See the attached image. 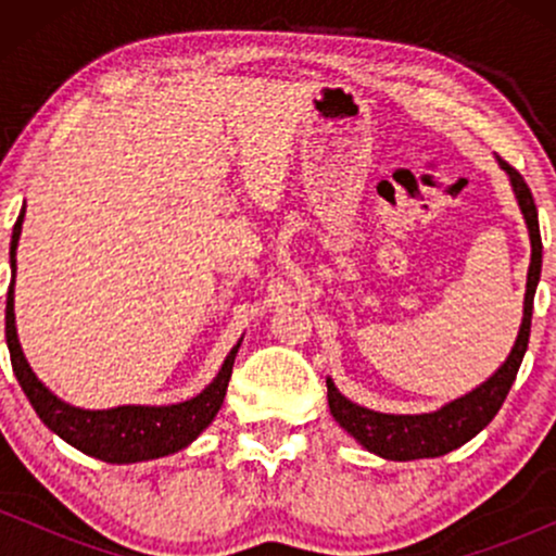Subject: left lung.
<instances>
[{
	"mask_svg": "<svg viewBox=\"0 0 556 556\" xmlns=\"http://www.w3.org/2000/svg\"><path fill=\"white\" fill-rule=\"evenodd\" d=\"M502 169L507 172L513 180L515 195L526 216L528 232H531V269H528L526 285V308H522L520 334L515 340L513 353L504 361V366L483 381L481 387L473 389L465 397L450 402L442 410L424 413V416H387V413L368 410V407L355 405L348 397L337 392V387L327 379L329 387V407L331 416L344 431L353 433L368 452L387 457V460H420V457H442L446 452L457 450L465 442L476 437L491 424V418L500 413L504 397H507L509 387H513L515 376L522 363V355L528 350V337H531V316H533V295L535 285L541 277V232H539V212L531 195V188L522 180V175L515 167H509L504 159H500Z\"/></svg>",
	"mask_w": 556,
	"mask_h": 556,
	"instance_id": "obj_1",
	"label": "left lung"
}]
</instances>
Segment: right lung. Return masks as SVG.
Listing matches in <instances>:
<instances>
[{
    "instance_id": "add662e5",
    "label": "right lung",
    "mask_w": 556,
    "mask_h": 556,
    "mask_svg": "<svg viewBox=\"0 0 556 556\" xmlns=\"http://www.w3.org/2000/svg\"><path fill=\"white\" fill-rule=\"evenodd\" d=\"M25 208L17 216L15 229H12L10 242V264L15 271L17 261V240H21ZM15 298H12V285L8 292V348L12 371L21 381L25 397L30 400L38 418L52 429L56 437L65 439L75 450L86 452V455L99 457L104 463H140L154 460V457L172 455V452L188 446L193 439L212 424L216 413H219L222 402H225L229 376H232V363L238 355L240 342L235 344L232 353L227 355L225 366L216 379L203 389L201 394L180 405L167 407H143V405H125L112 407V410H80V407L67 405V402L56 400L36 374L30 371L28 361H25L21 342H17L15 331V308H12Z\"/></svg>"
}]
</instances>
